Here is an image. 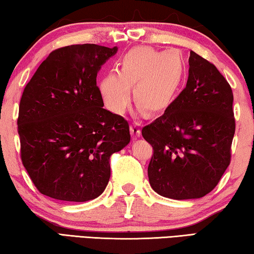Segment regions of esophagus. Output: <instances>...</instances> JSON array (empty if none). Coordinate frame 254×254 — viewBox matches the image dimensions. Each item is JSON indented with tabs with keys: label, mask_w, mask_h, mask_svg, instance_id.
I'll list each match as a JSON object with an SVG mask.
<instances>
[{
	"label": "esophagus",
	"mask_w": 254,
	"mask_h": 254,
	"mask_svg": "<svg viewBox=\"0 0 254 254\" xmlns=\"http://www.w3.org/2000/svg\"><path fill=\"white\" fill-rule=\"evenodd\" d=\"M130 131L133 139L139 137L141 135V124L139 122H133L130 127Z\"/></svg>",
	"instance_id": "esophagus-1"
}]
</instances>
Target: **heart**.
Returning a JSON list of instances; mask_svg holds the SVG:
<instances>
[{"label": "heart", "instance_id": "obj_1", "mask_svg": "<svg viewBox=\"0 0 254 254\" xmlns=\"http://www.w3.org/2000/svg\"><path fill=\"white\" fill-rule=\"evenodd\" d=\"M185 74V63L178 54L163 53L151 47L128 50L119 64V71L112 70L100 81V93L105 106L115 114H122L131 98L134 86L137 109L160 113L173 103Z\"/></svg>", "mask_w": 254, "mask_h": 254}]
</instances>
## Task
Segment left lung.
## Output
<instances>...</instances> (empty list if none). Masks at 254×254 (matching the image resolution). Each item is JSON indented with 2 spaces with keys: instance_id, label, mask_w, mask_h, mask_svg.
<instances>
[{
  "instance_id": "1",
  "label": "left lung",
  "mask_w": 254,
  "mask_h": 254,
  "mask_svg": "<svg viewBox=\"0 0 254 254\" xmlns=\"http://www.w3.org/2000/svg\"><path fill=\"white\" fill-rule=\"evenodd\" d=\"M186 87L142 128L152 145L149 183L171 199H196L216 187L231 161L233 93L213 64L190 51Z\"/></svg>"
}]
</instances>
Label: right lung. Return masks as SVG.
Segmentation results:
<instances>
[{
  "mask_svg": "<svg viewBox=\"0 0 254 254\" xmlns=\"http://www.w3.org/2000/svg\"><path fill=\"white\" fill-rule=\"evenodd\" d=\"M118 47L85 44L51 53L25 86L18 131L21 159L41 194L64 201L100 196L110 157L130 143L127 120L103 109L97 72Z\"/></svg>",
  "mask_w": 254,
  "mask_h": 254,
  "instance_id": "add662e5",
  "label": "right lung"
}]
</instances>
